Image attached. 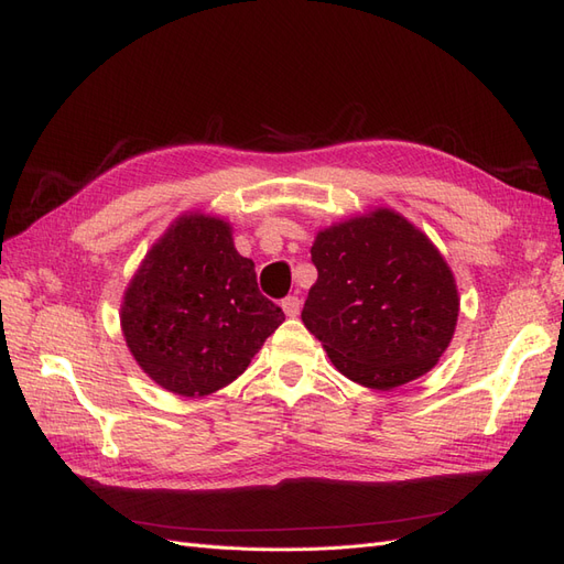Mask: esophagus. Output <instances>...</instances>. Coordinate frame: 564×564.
I'll return each mask as SVG.
<instances>
[{
	"instance_id": "34e87169",
	"label": "esophagus",
	"mask_w": 564,
	"mask_h": 564,
	"mask_svg": "<svg viewBox=\"0 0 564 564\" xmlns=\"http://www.w3.org/2000/svg\"><path fill=\"white\" fill-rule=\"evenodd\" d=\"M282 311H284L286 317H296V315L301 313V301H299V296H286V299L282 301Z\"/></svg>"
}]
</instances>
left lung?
I'll use <instances>...</instances> for the list:
<instances>
[{"label": "left lung", "instance_id": "1", "mask_svg": "<svg viewBox=\"0 0 564 564\" xmlns=\"http://www.w3.org/2000/svg\"><path fill=\"white\" fill-rule=\"evenodd\" d=\"M317 282L301 319L350 381L392 390L429 373L452 344L458 289L445 256L395 209L317 232Z\"/></svg>", "mask_w": 564, "mask_h": 564}]
</instances>
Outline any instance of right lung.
<instances>
[{
	"label": "right lung",
	"mask_w": 564,
	"mask_h": 564,
	"mask_svg": "<svg viewBox=\"0 0 564 564\" xmlns=\"http://www.w3.org/2000/svg\"><path fill=\"white\" fill-rule=\"evenodd\" d=\"M122 334L148 377L183 398L226 388L284 322L237 253L228 220L181 214L124 289Z\"/></svg>",
	"instance_id": "obj_1"
}]
</instances>
